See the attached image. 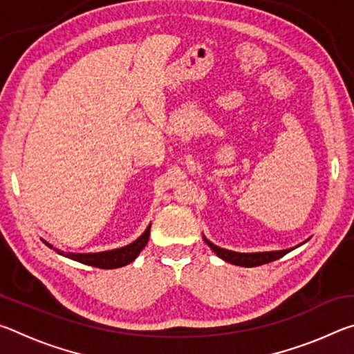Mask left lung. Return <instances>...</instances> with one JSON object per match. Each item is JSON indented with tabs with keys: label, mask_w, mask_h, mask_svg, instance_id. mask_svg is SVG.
<instances>
[{
	"label": "left lung",
	"mask_w": 354,
	"mask_h": 354,
	"mask_svg": "<svg viewBox=\"0 0 354 354\" xmlns=\"http://www.w3.org/2000/svg\"><path fill=\"white\" fill-rule=\"evenodd\" d=\"M205 242L211 247V250L214 251L215 254L221 259L230 262V263H234V266H241V267H257V266H262V263H268V262H273L279 259V257L286 256L289 251H292L293 248L289 250H281V251H262V253H237V251H231V250H225V248H220L217 245H214L212 242H209L206 237Z\"/></svg>",
	"instance_id": "obj_1"
}]
</instances>
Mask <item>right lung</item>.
Segmentation results:
<instances>
[{"label": "right lung", "mask_w": 354, "mask_h": 354, "mask_svg": "<svg viewBox=\"0 0 354 354\" xmlns=\"http://www.w3.org/2000/svg\"><path fill=\"white\" fill-rule=\"evenodd\" d=\"M149 227H151V225H148L145 232H143L139 239H136L133 243L127 245V247L109 250V251H100V253H65V251H61L53 247L51 243H48L46 241H44V239H41V242H44L46 247L55 250L57 254H62L76 262L86 263V266H92L98 268H118L133 262L136 257L140 254V251L145 248V245L148 243V239H149Z\"/></svg>", "instance_id": "add662e5"}]
</instances>
